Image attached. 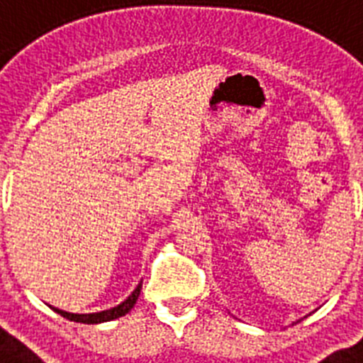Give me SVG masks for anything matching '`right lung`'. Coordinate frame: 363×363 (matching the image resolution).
I'll list each match as a JSON object with an SVG mask.
<instances>
[{"mask_svg": "<svg viewBox=\"0 0 363 363\" xmlns=\"http://www.w3.org/2000/svg\"><path fill=\"white\" fill-rule=\"evenodd\" d=\"M140 290H142V282L136 286V290L127 297L121 304L114 306L111 310H103V312H97V313H69V312H64V310L59 308H53L55 312L60 313L62 318L69 319V321H75V323H86V325H97V323H105V321H112V319H118L121 315H125L127 312H130V308L136 304V299H138Z\"/></svg>", "mask_w": 363, "mask_h": 363, "instance_id": "1", "label": "right lung"}]
</instances>
